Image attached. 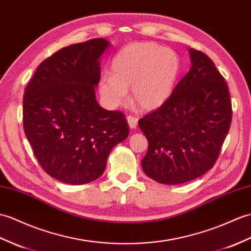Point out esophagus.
Masks as SVG:
<instances>
[{"instance_id":"esophagus-1","label":"esophagus","mask_w":251,"mask_h":251,"mask_svg":"<svg viewBox=\"0 0 251 251\" xmlns=\"http://www.w3.org/2000/svg\"><path fill=\"white\" fill-rule=\"evenodd\" d=\"M127 122H128V125L131 128V129H135L138 125V118L133 115H127Z\"/></svg>"}]
</instances>
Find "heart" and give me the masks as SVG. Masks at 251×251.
Here are the masks:
<instances>
[{
  "mask_svg": "<svg viewBox=\"0 0 251 251\" xmlns=\"http://www.w3.org/2000/svg\"><path fill=\"white\" fill-rule=\"evenodd\" d=\"M109 73L99 81V92L108 104L123 103L131 86V101L140 109L152 111L164 106L173 94L180 61L173 50L154 43H135L119 51Z\"/></svg>",
  "mask_w": 251,
  "mask_h": 251,
  "instance_id": "heart-1",
  "label": "heart"
}]
</instances>
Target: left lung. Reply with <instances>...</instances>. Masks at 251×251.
Returning <instances> with one entry per match:
<instances>
[{
    "mask_svg": "<svg viewBox=\"0 0 251 251\" xmlns=\"http://www.w3.org/2000/svg\"><path fill=\"white\" fill-rule=\"evenodd\" d=\"M189 53L191 67L169 100L138 123L149 141L142 169L161 184H183L212 169L232 121L223 75L205 53Z\"/></svg>",
    "mask_w": 251,
    "mask_h": 251,
    "instance_id": "8db88e82",
    "label": "left lung"
}]
</instances>
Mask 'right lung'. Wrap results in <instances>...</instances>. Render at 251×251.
I'll return each instance as SVG.
<instances>
[{
	"label": "right lung",
	"instance_id": "right-lung-1",
	"mask_svg": "<svg viewBox=\"0 0 251 251\" xmlns=\"http://www.w3.org/2000/svg\"><path fill=\"white\" fill-rule=\"evenodd\" d=\"M103 38L71 45L39 64L23 95V128L40 167L60 182L82 185L103 173L129 133L125 114L96 100Z\"/></svg>",
	"mask_w": 251,
	"mask_h": 251
}]
</instances>
